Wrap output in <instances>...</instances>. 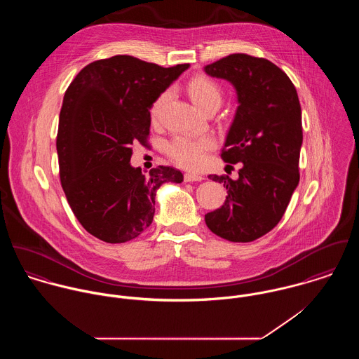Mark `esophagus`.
<instances>
[{
	"mask_svg": "<svg viewBox=\"0 0 359 359\" xmlns=\"http://www.w3.org/2000/svg\"><path fill=\"white\" fill-rule=\"evenodd\" d=\"M203 180L205 178L201 174H195V172H187L184 175L185 182H199V181H203Z\"/></svg>",
	"mask_w": 359,
	"mask_h": 359,
	"instance_id": "34e87169",
	"label": "esophagus"
}]
</instances>
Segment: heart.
Listing matches in <instances>:
<instances>
[{
	"mask_svg": "<svg viewBox=\"0 0 359 359\" xmlns=\"http://www.w3.org/2000/svg\"><path fill=\"white\" fill-rule=\"evenodd\" d=\"M188 91L192 101L202 110L211 104H221L222 90L217 81L210 77L198 76L192 79L188 84ZM170 91H164L157 97L152 107L151 114L156 118L160 107L168 100ZM215 145L211 135H177L165 145V154L180 167L184 168H198L203 164L205 154Z\"/></svg>",
	"mask_w": 359,
	"mask_h": 359,
	"instance_id": "1",
	"label": "heart"
}]
</instances>
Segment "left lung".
I'll return each instance as SVG.
<instances>
[{
    "instance_id": "obj_1",
    "label": "left lung",
    "mask_w": 359,
    "mask_h": 359,
    "mask_svg": "<svg viewBox=\"0 0 359 359\" xmlns=\"http://www.w3.org/2000/svg\"><path fill=\"white\" fill-rule=\"evenodd\" d=\"M205 70L236 88L239 106L221 157L225 163L242 161L236 181L208 175L224 182L228 196L219 208L205 214V224L229 242H253L278 225L300 181L299 95L287 74L264 57L232 53Z\"/></svg>"
}]
</instances>
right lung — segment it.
I'll use <instances>...</instances> for the list:
<instances>
[{
	"instance_id": "right-lung-1",
	"label": "right lung",
	"mask_w": 359,
	"mask_h": 359,
	"mask_svg": "<svg viewBox=\"0 0 359 359\" xmlns=\"http://www.w3.org/2000/svg\"><path fill=\"white\" fill-rule=\"evenodd\" d=\"M188 67L116 55L87 65L65 93L56 135L60 184L83 228L106 243L140 236L154 221L156 189L184 180L168 165L145 175L130 158L134 142H148L151 106Z\"/></svg>"
}]
</instances>
